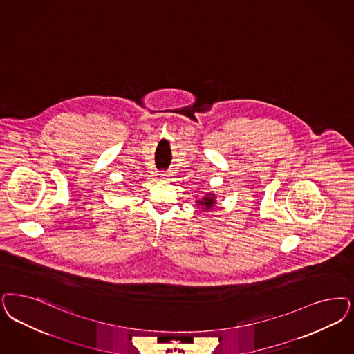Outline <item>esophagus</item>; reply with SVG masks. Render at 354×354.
Returning a JSON list of instances; mask_svg holds the SVG:
<instances>
[{"label": "esophagus", "mask_w": 354, "mask_h": 354, "mask_svg": "<svg viewBox=\"0 0 354 354\" xmlns=\"http://www.w3.org/2000/svg\"><path fill=\"white\" fill-rule=\"evenodd\" d=\"M170 172H162V174H160V179H166V180H169V179H170Z\"/></svg>", "instance_id": "34e87169"}]
</instances>
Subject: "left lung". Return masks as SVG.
Wrapping results in <instances>:
<instances>
[{
    "label": "left lung",
    "mask_w": 354,
    "mask_h": 354,
    "mask_svg": "<svg viewBox=\"0 0 354 354\" xmlns=\"http://www.w3.org/2000/svg\"><path fill=\"white\" fill-rule=\"evenodd\" d=\"M216 203H217V197H216L214 192H207V195H204V197L196 200V205L203 207V210H207V212L214 207Z\"/></svg>",
    "instance_id": "8db88e82"
}]
</instances>
